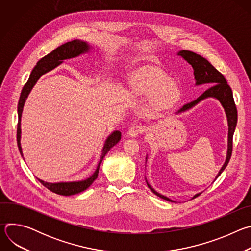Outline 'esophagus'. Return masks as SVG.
I'll return each instance as SVG.
<instances>
[{
    "label": "esophagus",
    "mask_w": 251,
    "mask_h": 251,
    "mask_svg": "<svg viewBox=\"0 0 251 251\" xmlns=\"http://www.w3.org/2000/svg\"><path fill=\"white\" fill-rule=\"evenodd\" d=\"M145 131V127L143 126L142 124L140 123H137V124H134L128 131V135L131 136V137H136L138 136L139 134H142L144 133Z\"/></svg>",
    "instance_id": "1"
}]
</instances>
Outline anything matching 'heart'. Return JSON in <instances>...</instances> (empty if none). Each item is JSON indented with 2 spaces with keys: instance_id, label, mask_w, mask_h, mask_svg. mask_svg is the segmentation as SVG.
Instances as JSON below:
<instances>
[{
  "instance_id": "1",
  "label": "heart",
  "mask_w": 251,
  "mask_h": 251,
  "mask_svg": "<svg viewBox=\"0 0 251 251\" xmlns=\"http://www.w3.org/2000/svg\"><path fill=\"white\" fill-rule=\"evenodd\" d=\"M167 77L154 67H145L134 74L130 88L137 95L155 94V101L160 106L173 103L177 97V89L173 82H166Z\"/></svg>"
}]
</instances>
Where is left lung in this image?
Returning a JSON list of instances; mask_svg holds the SVG:
<instances>
[{"mask_svg":"<svg viewBox=\"0 0 251 251\" xmlns=\"http://www.w3.org/2000/svg\"><path fill=\"white\" fill-rule=\"evenodd\" d=\"M178 55H182L193 66L195 78L197 80L196 84L199 85V84L208 83L209 85H211L197 100L184 105L178 112L186 111V110L192 108L193 106H195L197 103L203 100L204 98L214 97L221 101L222 105L224 106V108L226 110V114L227 116V122H228L227 156H226L225 165L223 166V168L221 169L220 173L217 176V177H219L220 175L223 173V171L226 168V166L231 158V154H232V137H233V133H234L236 122H237V110H236V106H235V103L233 100L232 90H231L230 86L227 84V81L226 80L225 76L220 73V71L216 67H213V65L210 64V62L208 60H206L204 57H202L193 51H190V50H182L178 52ZM148 187L156 196L160 197L163 200L173 201L172 200L168 199L167 197L162 196L159 193H157L149 185H148ZM200 195L201 194L196 195L194 197V199L199 197Z\"/></svg>","mask_w":251,"mask_h":251,"instance_id":"8db88e82","label":"left lung"}]
</instances>
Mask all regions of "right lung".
<instances>
[{
  "label": "right lung",
  "mask_w": 251,
  "mask_h": 251,
  "mask_svg": "<svg viewBox=\"0 0 251 251\" xmlns=\"http://www.w3.org/2000/svg\"><path fill=\"white\" fill-rule=\"evenodd\" d=\"M86 50H88V46L86 43L78 41V40L70 41V42H67L64 45H61L60 47L56 48L54 50H52L48 55L44 56L42 59L39 60L37 65L33 67L28 80L23 87V90H22L21 96H20V100H19V104H18L19 120H18V127H17V142H18V147H19V150H20V153L22 156H23V152H22L21 142H20L21 141V117H22V111H23L25 101L29 91L31 90V88L33 87L35 82L38 81V79L44 74L48 73V71H50V69L57 66L59 63L62 62L63 59L76 56ZM120 139H121V133L119 131H115L108 137V139L106 140L104 148L102 150L101 160L97 166V169L94 172V174L90 177H88L87 180H84L81 182L57 183V184H49V183H45L42 180H39L40 183L44 187H46L48 190H50V192H52L56 195H60V196H71V195H75V194L85 191L97 178L99 167H100V164H101L103 158L105 157V155L108 153V151L113 146H115L117 144V143L120 141Z\"/></svg>",
  "instance_id": "obj_1"
}]
</instances>
